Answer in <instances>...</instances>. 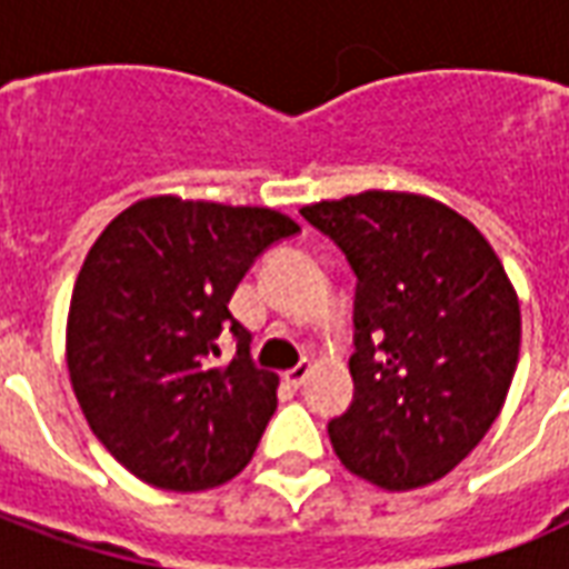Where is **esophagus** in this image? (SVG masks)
Listing matches in <instances>:
<instances>
[{
    "instance_id": "obj_1",
    "label": "esophagus",
    "mask_w": 569,
    "mask_h": 569,
    "mask_svg": "<svg viewBox=\"0 0 569 569\" xmlns=\"http://www.w3.org/2000/svg\"><path fill=\"white\" fill-rule=\"evenodd\" d=\"M308 371H310L308 362H301V366H296V369H289V371H286V375H283L286 387H292V390H298V387H301V383L308 381Z\"/></svg>"
}]
</instances>
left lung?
Here are the masks:
<instances>
[{"instance_id": "left-lung-1", "label": "left lung", "mask_w": 569, "mask_h": 569, "mask_svg": "<svg viewBox=\"0 0 569 569\" xmlns=\"http://www.w3.org/2000/svg\"><path fill=\"white\" fill-rule=\"evenodd\" d=\"M357 271L353 406L329 423L338 460L383 490L451 472L500 415L521 308L500 256L466 216L411 191L301 207Z\"/></svg>"}]
</instances>
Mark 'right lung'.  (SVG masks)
Returning <instances> with one entry per match:
<instances>
[{"label": "right lung", "instance_id": "add662e5", "mask_svg": "<svg viewBox=\"0 0 569 569\" xmlns=\"http://www.w3.org/2000/svg\"><path fill=\"white\" fill-rule=\"evenodd\" d=\"M296 231L271 207L158 194L88 249L69 301V381L93 436L151 488H216L252 460L280 378L252 366L228 301L261 249ZM224 328L238 353L212 367Z\"/></svg>", "mask_w": 569, "mask_h": 569}]
</instances>
